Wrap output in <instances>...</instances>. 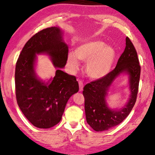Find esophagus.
<instances>
[{
  "mask_svg": "<svg viewBox=\"0 0 155 155\" xmlns=\"http://www.w3.org/2000/svg\"><path fill=\"white\" fill-rule=\"evenodd\" d=\"M78 83H79V88H80V91L82 92L83 91V88H84V84L83 82H82V81H79L78 82Z\"/></svg>",
  "mask_w": 155,
  "mask_h": 155,
  "instance_id": "esophagus-1",
  "label": "esophagus"
}]
</instances>
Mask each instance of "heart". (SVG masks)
<instances>
[{
    "label": "heart",
    "instance_id": "obj_1",
    "mask_svg": "<svg viewBox=\"0 0 155 155\" xmlns=\"http://www.w3.org/2000/svg\"><path fill=\"white\" fill-rule=\"evenodd\" d=\"M116 58V51L101 40H88L81 43L75 50V54H68V66L73 71L80 66V61L86 62V74L92 80L105 78L110 72Z\"/></svg>",
    "mask_w": 155,
    "mask_h": 155
}]
</instances>
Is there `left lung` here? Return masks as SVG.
<instances>
[{
    "label": "left lung",
    "mask_w": 155,
    "mask_h": 155,
    "mask_svg": "<svg viewBox=\"0 0 155 155\" xmlns=\"http://www.w3.org/2000/svg\"><path fill=\"white\" fill-rule=\"evenodd\" d=\"M140 71L137 51L127 37L125 49L115 69L105 78L89 83L84 88L86 121L94 131H107L122 123L129 114L136 101ZM123 74L128 75L130 98L123 107L112 109L107 103L108 92L116 78Z\"/></svg>",
    "instance_id": "left-lung-1"
}]
</instances>
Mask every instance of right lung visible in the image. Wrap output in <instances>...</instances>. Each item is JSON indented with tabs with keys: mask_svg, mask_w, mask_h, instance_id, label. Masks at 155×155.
<instances>
[{
	"mask_svg": "<svg viewBox=\"0 0 155 155\" xmlns=\"http://www.w3.org/2000/svg\"><path fill=\"white\" fill-rule=\"evenodd\" d=\"M69 48L58 27L43 29L24 45L16 62V99L25 117L35 127L49 129L61 121L68 100L79 91L75 76L62 71ZM49 56L58 68L53 77L41 80L35 71L37 55Z\"/></svg>",
	"mask_w": 155,
	"mask_h": 155,
	"instance_id": "right-lung-1",
	"label": "right lung"
}]
</instances>
